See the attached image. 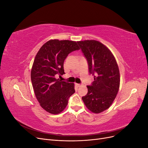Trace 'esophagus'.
Here are the masks:
<instances>
[{
	"instance_id": "esophagus-1",
	"label": "esophagus",
	"mask_w": 148,
	"mask_h": 148,
	"mask_svg": "<svg viewBox=\"0 0 148 148\" xmlns=\"http://www.w3.org/2000/svg\"><path fill=\"white\" fill-rule=\"evenodd\" d=\"M82 84H78V83H76V86H77V87H80L82 86Z\"/></svg>"
}]
</instances>
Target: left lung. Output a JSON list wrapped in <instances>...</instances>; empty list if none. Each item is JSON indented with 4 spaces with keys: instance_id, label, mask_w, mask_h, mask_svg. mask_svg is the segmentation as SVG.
<instances>
[{
    "instance_id": "1",
    "label": "left lung",
    "mask_w": 148,
    "mask_h": 148,
    "mask_svg": "<svg viewBox=\"0 0 148 148\" xmlns=\"http://www.w3.org/2000/svg\"><path fill=\"white\" fill-rule=\"evenodd\" d=\"M88 64L94 81L87 86L88 93L82 97L85 106L95 114L109 108L120 86V72L114 56L109 49L95 40L77 42Z\"/></svg>"
}]
</instances>
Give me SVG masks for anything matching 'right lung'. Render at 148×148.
I'll list each match as a JSON object with an SVG mask.
<instances>
[{
  "label": "right lung",
  "instance_id": "1",
  "mask_svg": "<svg viewBox=\"0 0 148 148\" xmlns=\"http://www.w3.org/2000/svg\"><path fill=\"white\" fill-rule=\"evenodd\" d=\"M77 42L52 39L40 48L33 62L31 79L40 106L48 112L58 114L75 92L74 84L62 82L56 76L65 74L64 62L70 53L79 50Z\"/></svg>",
  "mask_w": 148,
  "mask_h": 148
}]
</instances>
